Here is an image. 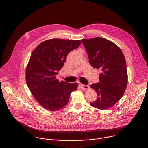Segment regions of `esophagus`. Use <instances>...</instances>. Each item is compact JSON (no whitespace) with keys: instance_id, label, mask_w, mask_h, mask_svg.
I'll return each mask as SVG.
<instances>
[{"instance_id":"34e87169","label":"esophagus","mask_w":148,"mask_h":148,"mask_svg":"<svg viewBox=\"0 0 148 148\" xmlns=\"http://www.w3.org/2000/svg\"><path fill=\"white\" fill-rule=\"evenodd\" d=\"M81 88L83 89V90H86L88 89H89L90 86L89 85H83V84H81Z\"/></svg>"}]
</instances>
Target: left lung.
Returning a JSON list of instances; mask_svg holds the SVG:
<instances>
[{
  "mask_svg": "<svg viewBox=\"0 0 148 148\" xmlns=\"http://www.w3.org/2000/svg\"><path fill=\"white\" fill-rule=\"evenodd\" d=\"M93 68L100 69L99 82L90 88L97 99L90 105L97 109L107 110L123 96L127 85L126 62L121 49L114 42L101 37L81 40Z\"/></svg>",
  "mask_w": 148,
  "mask_h": 148,
  "instance_id": "1",
  "label": "left lung"
}]
</instances>
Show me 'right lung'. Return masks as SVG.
<instances>
[{
	"label": "right lung",
	"mask_w": 148,
	"mask_h": 148,
	"mask_svg": "<svg viewBox=\"0 0 148 148\" xmlns=\"http://www.w3.org/2000/svg\"><path fill=\"white\" fill-rule=\"evenodd\" d=\"M80 44V40H48L40 44L30 56L26 70V83L37 102L48 111L66 106L71 93L77 89V83L59 82L56 76L69 53Z\"/></svg>",
	"instance_id": "1"
}]
</instances>
